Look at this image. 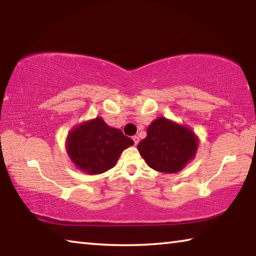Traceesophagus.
Masks as SVG:
<instances>
[{
	"label": "esophagus",
	"mask_w": 256,
	"mask_h": 256,
	"mask_svg": "<svg viewBox=\"0 0 256 256\" xmlns=\"http://www.w3.org/2000/svg\"><path fill=\"white\" fill-rule=\"evenodd\" d=\"M132 138H133V142H134V144H136H136H138V136H133Z\"/></svg>",
	"instance_id": "esophagus-1"
}]
</instances>
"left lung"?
I'll return each mask as SVG.
<instances>
[{
    "label": "left lung",
    "instance_id": "1",
    "mask_svg": "<svg viewBox=\"0 0 256 256\" xmlns=\"http://www.w3.org/2000/svg\"><path fill=\"white\" fill-rule=\"evenodd\" d=\"M198 138L184 125L166 118H158L146 130V138L140 141L138 150L152 170L174 174L196 157Z\"/></svg>",
    "mask_w": 256,
    "mask_h": 256
}]
</instances>
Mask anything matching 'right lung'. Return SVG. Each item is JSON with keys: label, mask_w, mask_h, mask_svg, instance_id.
<instances>
[{"label": "right lung", "mask_w": 256, "mask_h": 256, "mask_svg": "<svg viewBox=\"0 0 256 256\" xmlns=\"http://www.w3.org/2000/svg\"><path fill=\"white\" fill-rule=\"evenodd\" d=\"M133 144L132 138L120 130L96 118L71 130L66 138V152L78 170L97 175L114 167L123 150Z\"/></svg>", "instance_id": "1"}]
</instances>
